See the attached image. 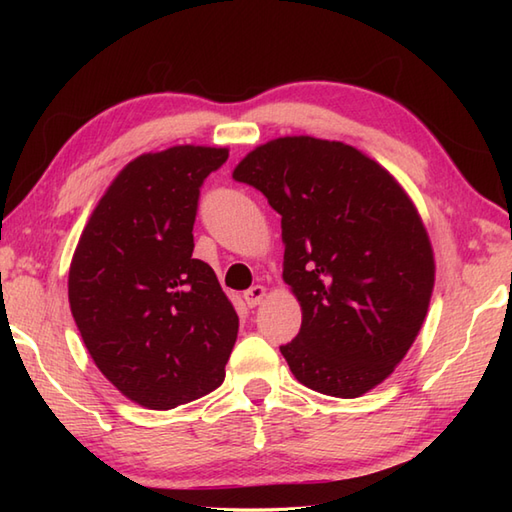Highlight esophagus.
<instances>
[{"mask_svg": "<svg viewBox=\"0 0 512 512\" xmlns=\"http://www.w3.org/2000/svg\"><path fill=\"white\" fill-rule=\"evenodd\" d=\"M264 297H266V288L264 286H253V288H248L244 292V301H246L248 308L259 306V303L264 301Z\"/></svg>", "mask_w": 512, "mask_h": 512, "instance_id": "34e87169", "label": "esophagus"}]
</instances>
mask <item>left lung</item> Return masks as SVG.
Wrapping results in <instances>:
<instances>
[{
	"mask_svg": "<svg viewBox=\"0 0 512 512\" xmlns=\"http://www.w3.org/2000/svg\"><path fill=\"white\" fill-rule=\"evenodd\" d=\"M281 215L284 281L301 330L279 350L301 385L356 398L405 358L427 317L436 262L391 173L339 140L284 136L233 171Z\"/></svg>",
	"mask_w": 512,
	"mask_h": 512,
	"instance_id": "left-lung-1",
	"label": "left lung"
}]
</instances>
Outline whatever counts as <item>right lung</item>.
<instances>
[{
    "label": "right lung",
    "mask_w": 512,
    "mask_h": 512,
    "mask_svg": "<svg viewBox=\"0 0 512 512\" xmlns=\"http://www.w3.org/2000/svg\"><path fill=\"white\" fill-rule=\"evenodd\" d=\"M226 147L176 145L134 158L96 204L72 255L68 299L101 374L147 409L222 385L239 319L213 268L193 259L204 178Z\"/></svg>",
    "instance_id": "right-lung-1"
}]
</instances>
